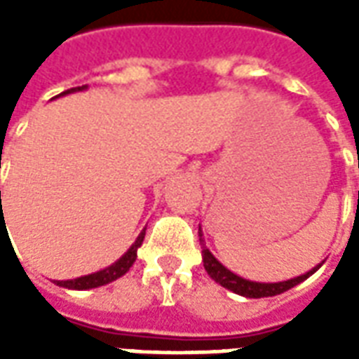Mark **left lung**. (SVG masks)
<instances>
[{"mask_svg": "<svg viewBox=\"0 0 359 359\" xmlns=\"http://www.w3.org/2000/svg\"><path fill=\"white\" fill-rule=\"evenodd\" d=\"M359 167V163H358ZM200 244H202V259H203V267L208 271L215 283L231 290V292L238 294V296H244V298H267V296H277V294H283L286 290H290L296 285L304 283L306 278H309L313 273H316L325 262L317 264L316 267H311L308 273L304 275H298V277L288 278V280H278V283H257V280H250V278H244L241 275H236L231 269H226L225 265L219 262L217 257L213 256L210 252V248L205 246V241H203V233L202 226H200Z\"/></svg>", "mask_w": 359, "mask_h": 359, "instance_id": "left-lung-1", "label": "left lung"}]
</instances>
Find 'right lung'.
<instances>
[{"instance_id": "obj_1", "label": "right lung", "mask_w": 359, "mask_h": 359, "mask_svg": "<svg viewBox=\"0 0 359 359\" xmlns=\"http://www.w3.org/2000/svg\"><path fill=\"white\" fill-rule=\"evenodd\" d=\"M86 88H88V86H79V88L67 90V92H63V94H59V95L74 94V92H82V90H86ZM144 236H146V229H142V233L138 234V238L133 242V246L126 250L125 254L118 257L115 264L107 265L105 269L95 271V273H90V275H82V277L69 278V280H53V283H55L57 286H63V288H69V290H90V288H97V286L109 285V283H113V280H117L118 277H123L126 271L133 267V264L136 262L138 248H140L142 242H144Z\"/></svg>"}]
</instances>
